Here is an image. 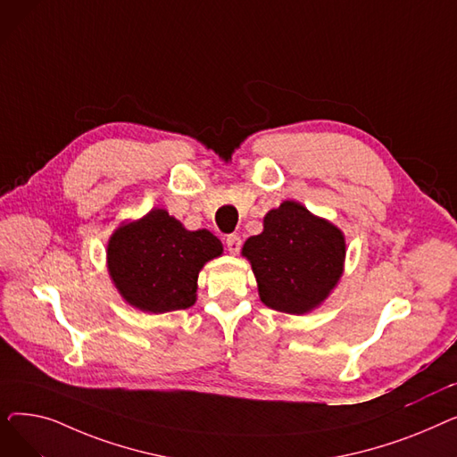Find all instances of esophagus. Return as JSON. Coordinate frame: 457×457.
<instances>
[{"label": "esophagus", "mask_w": 457, "mask_h": 457, "mask_svg": "<svg viewBox=\"0 0 457 457\" xmlns=\"http://www.w3.org/2000/svg\"><path fill=\"white\" fill-rule=\"evenodd\" d=\"M241 245H243V241H241V237L238 235H228V238H226V246H228V252L229 253H238V250H241Z\"/></svg>", "instance_id": "obj_1"}]
</instances>
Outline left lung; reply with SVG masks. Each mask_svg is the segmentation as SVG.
<instances>
[{
    "instance_id": "obj_1",
    "label": "left lung",
    "mask_w": 457,
    "mask_h": 457,
    "mask_svg": "<svg viewBox=\"0 0 457 457\" xmlns=\"http://www.w3.org/2000/svg\"><path fill=\"white\" fill-rule=\"evenodd\" d=\"M261 302L289 315L319 307L339 283L346 243L343 231L295 200L262 219V231L243 246Z\"/></svg>"
}]
</instances>
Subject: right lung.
Returning a JSON list of instances; mask_svg holds the SVG:
<instances>
[{
	"instance_id": "obj_1",
	"label": "right lung",
	"mask_w": 457,
	"mask_h": 457,
	"mask_svg": "<svg viewBox=\"0 0 457 457\" xmlns=\"http://www.w3.org/2000/svg\"><path fill=\"white\" fill-rule=\"evenodd\" d=\"M222 252V243L211 231H188L168 211L152 209L114 229L107 269L129 305L146 313H168L195 305L200 270Z\"/></svg>"
}]
</instances>
